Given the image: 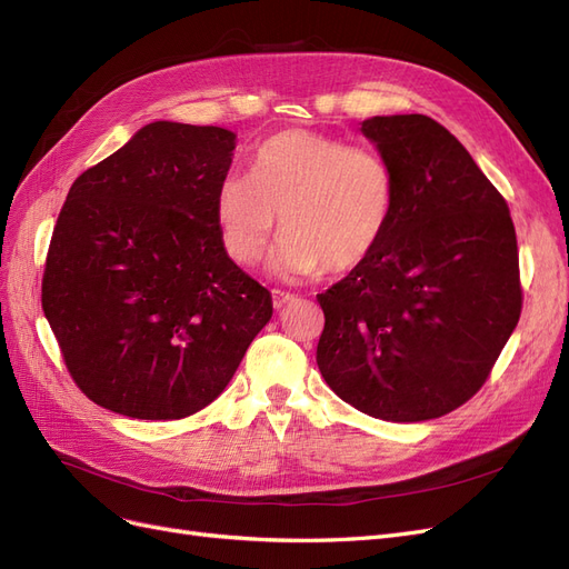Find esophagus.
I'll use <instances>...</instances> for the list:
<instances>
[{
  "label": "esophagus",
  "mask_w": 569,
  "mask_h": 569,
  "mask_svg": "<svg viewBox=\"0 0 569 569\" xmlns=\"http://www.w3.org/2000/svg\"><path fill=\"white\" fill-rule=\"evenodd\" d=\"M290 300H296V296H292V292H288V290H279V288H273L271 290V302H273V307L277 309H281L283 305H288Z\"/></svg>",
  "instance_id": "obj_1"
}]
</instances>
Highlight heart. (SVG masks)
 Listing matches in <instances>:
<instances>
[{
    "instance_id": "heart-1",
    "label": "heart",
    "mask_w": 569,
    "mask_h": 569,
    "mask_svg": "<svg viewBox=\"0 0 569 569\" xmlns=\"http://www.w3.org/2000/svg\"><path fill=\"white\" fill-rule=\"evenodd\" d=\"M397 203L395 170L371 146L288 130L267 139L252 174L229 172L214 193V219L229 258L252 267L277 233L273 264L288 277L347 273L373 258Z\"/></svg>"
}]
</instances>
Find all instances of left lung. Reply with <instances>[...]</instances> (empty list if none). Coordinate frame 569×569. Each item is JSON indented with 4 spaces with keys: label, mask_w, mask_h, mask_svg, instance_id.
Wrapping results in <instances>:
<instances>
[{
    "label": "left lung",
    "mask_w": 569,
    "mask_h": 569,
    "mask_svg": "<svg viewBox=\"0 0 569 569\" xmlns=\"http://www.w3.org/2000/svg\"><path fill=\"white\" fill-rule=\"evenodd\" d=\"M361 132L397 181L373 258L317 296L323 380L361 413L418 423L478 395L522 311L506 198L447 127L376 116Z\"/></svg>",
    "instance_id": "obj_1"
}]
</instances>
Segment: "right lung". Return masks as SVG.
<instances>
[{"mask_svg": "<svg viewBox=\"0 0 569 569\" xmlns=\"http://www.w3.org/2000/svg\"><path fill=\"white\" fill-rule=\"evenodd\" d=\"M233 139L212 124L151 122L66 196L42 309L70 378L108 411H200L271 319L269 290L229 260L214 219Z\"/></svg>", "mask_w": 569, "mask_h": 569, "instance_id": "1", "label": "right lung"}]
</instances>
